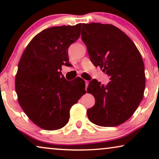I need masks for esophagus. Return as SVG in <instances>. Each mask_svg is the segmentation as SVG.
<instances>
[{
  "label": "esophagus",
  "mask_w": 159,
  "mask_h": 159,
  "mask_svg": "<svg viewBox=\"0 0 159 159\" xmlns=\"http://www.w3.org/2000/svg\"><path fill=\"white\" fill-rule=\"evenodd\" d=\"M88 84H89V81H88V80H85V85H86L85 89H87V88H88Z\"/></svg>",
  "instance_id": "obj_1"
}]
</instances>
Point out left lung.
<instances>
[{
    "instance_id": "left-lung-1",
    "label": "left lung",
    "mask_w": 159,
    "mask_h": 159,
    "mask_svg": "<svg viewBox=\"0 0 159 159\" xmlns=\"http://www.w3.org/2000/svg\"><path fill=\"white\" fill-rule=\"evenodd\" d=\"M82 40L90 59L110 77L106 85L96 80L87 92L95 103L87 111L91 122L101 127H116L132 116L144 94L145 67L136 45L125 32L112 25L82 24Z\"/></svg>"
}]
</instances>
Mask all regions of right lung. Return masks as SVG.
Listing matches in <instances>:
<instances>
[{"instance_id": "add662e5", "label": "right lung", "mask_w": 159, "mask_h": 159, "mask_svg": "<svg viewBox=\"0 0 159 159\" xmlns=\"http://www.w3.org/2000/svg\"><path fill=\"white\" fill-rule=\"evenodd\" d=\"M81 25L43 30L27 45L19 62L15 80L19 103L43 129L64 127L71 106L86 93L85 86L67 81L61 71L63 65L71 66L68 48L80 38Z\"/></svg>"}]
</instances>
